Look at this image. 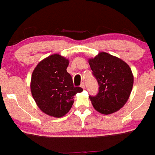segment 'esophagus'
I'll return each mask as SVG.
<instances>
[{"mask_svg":"<svg viewBox=\"0 0 155 155\" xmlns=\"http://www.w3.org/2000/svg\"><path fill=\"white\" fill-rule=\"evenodd\" d=\"M81 87H82V88H85V83H84V82H82V83H81Z\"/></svg>","mask_w":155,"mask_h":155,"instance_id":"esophagus-1","label":"esophagus"}]
</instances>
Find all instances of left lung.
<instances>
[{
	"mask_svg": "<svg viewBox=\"0 0 155 155\" xmlns=\"http://www.w3.org/2000/svg\"><path fill=\"white\" fill-rule=\"evenodd\" d=\"M88 63L99 85L97 94L89 96L94 108L104 115L118 111L129 99L134 85L129 65L104 51L89 59Z\"/></svg>",
	"mask_w": 155,
	"mask_h": 155,
	"instance_id": "1",
	"label": "left lung"
}]
</instances>
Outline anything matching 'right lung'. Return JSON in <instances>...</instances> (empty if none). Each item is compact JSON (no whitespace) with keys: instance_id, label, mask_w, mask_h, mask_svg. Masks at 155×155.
I'll return each instance as SVG.
<instances>
[{"instance_id":"right-lung-1","label":"right lung","mask_w":155,"mask_h":155,"mask_svg":"<svg viewBox=\"0 0 155 155\" xmlns=\"http://www.w3.org/2000/svg\"><path fill=\"white\" fill-rule=\"evenodd\" d=\"M69 60L59 54L43 59L37 65L31 76V91L40 110L50 116L61 118L73 104V97L83 89L74 87L67 72Z\"/></svg>"}]
</instances>
